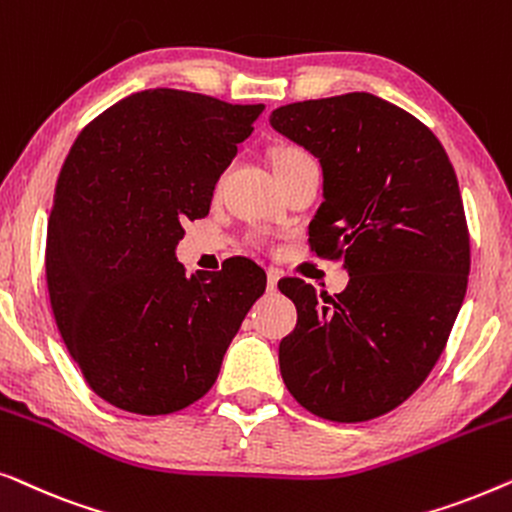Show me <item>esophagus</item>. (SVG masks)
Here are the masks:
<instances>
[{
  "label": "esophagus",
  "mask_w": 512,
  "mask_h": 512,
  "mask_svg": "<svg viewBox=\"0 0 512 512\" xmlns=\"http://www.w3.org/2000/svg\"><path fill=\"white\" fill-rule=\"evenodd\" d=\"M277 282H279V275H277V272H268V291L270 293H275L277 291Z\"/></svg>",
  "instance_id": "esophagus-1"
}]
</instances>
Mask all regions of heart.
<instances>
[{"label":"heart","instance_id":"obj_1","mask_svg":"<svg viewBox=\"0 0 512 512\" xmlns=\"http://www.w3.org/2000/svg\"><path fill=\"white\" fill-rule=\"evenodd\" d=\"M300 156H307V153L303 149H298V146H282V149H277L272 163L282 165V163H289V160H296Z\"/></svg>","mask_w":512,"mask_h":512}]
</instances>
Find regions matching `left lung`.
I'll use <instances>...</instances> for the list:
<instances>
[{"instance_id":"8db88e82","label":"left lung","mask_w":512,"mask_h":512,"mask_svg":"<svg viewBox=\"0 0 512 512\" xmlns=\"http://www.w3.org/2000/svg\"><path fill=\"white\" fill-rule=\"evenodd\" d=\"M270 125L319 158L310 247L349 272L335 296L279 282L298 310L279 370L312 415L368 422L429 377L464 303L471 242L457 174L422 121L370 93L286 104Z\"/></svg>"}]
</instances>
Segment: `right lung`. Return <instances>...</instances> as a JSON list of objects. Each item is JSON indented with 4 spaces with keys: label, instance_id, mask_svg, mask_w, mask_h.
<instances>
[{
    "label": "right lung",
    "instance_id": "right-lung-1",
    "mask_svg": "<svg viewBox=\"0 0 512 512\" xmlns=\"http://www.w3.org/2000/svg\"><path fill=\"white\" fill-rule=\"evenodd\" d=\"M263 109L142 90L69 149L48 219V296L83 380L116 408L170 415L205 396L263 296L265 272L249 258L188 277L174 256Z\"/></svg>",
    "mask_w": 512,
    "mask_h": 512
}]
</instances>
